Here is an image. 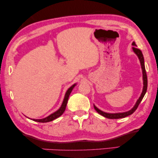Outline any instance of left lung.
<instances>
[{
	"label": "left lung",
	"instance_id": "8db88e82",
	"mask_svg": "<svg viewBox=\"0 0 158 158\" xmlns=\"http://www.w3.org/2000/svg\"><path fill=\"white\" fill-rule=\"evenodd\" d=\"M132 45L134 46V47H133V52L135 53V54L138 56V59L140 60V65H141V68H142V71H143V92L141 93V95L139 98V99H138L136 104H135V106H133V108L132 110H131L130 111H127V112H123V113H116V114H109V113H105L104 112V111L99 110V109H98L94 105V110H95L98 112L99 114H101L102 116H104V117L106 118H111V119H113V118H124V117H127V116H129L131 114H132L134 112V111L137 110L138 105H139V104L140 103V102L142 101L144 95L146 93V91H147V87H148V77H147V74H146V71H145V65H144V59H143V54L141 52V51L140 49H138L136 47H135V43L133 42L132 43Z\"/></svg>",
	"mask_w": 158,
	"mask_h": 158
}]
</instances>
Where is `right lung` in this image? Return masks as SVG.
<instances>
[{"label": "right lung", "mask_w": 158, "mask_h": 158, "mask_svg": "<svg viewBox=\"0 0 158 158\" xmlns=\"http://www.w3.org/2000/svg\"><path fill=\"white\" fill-rule=\"evenodd\" d=\"M75 85H73L71 86L67 90L66 93H65L64 102H63V103H62V105H61V106H60L59 110L56 111L54 114H52L49 115L48 116H47V117H46L44 118H42V119H33V120L35 121H37V122L46 123V122H49V121L54 120V119H56V118H57L58 117H59L60 116H61L65 110V107H66V104L68 102V99H69V95L71 93L72 89H73V87H75Z\"/></svg>", "instance_id": "1"}]
</instances>
